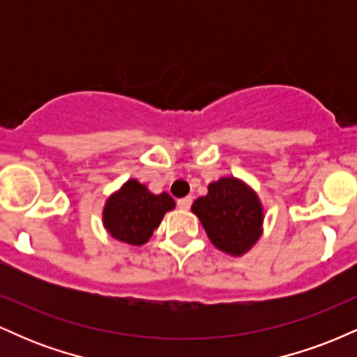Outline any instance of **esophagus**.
Returning <instances> with one entry per match:
<instances>
[{
  "instance_id": "34e87169",
  "label": "esophagus",
  "mask_w": 357,
  "mask_h": 357,
  "mask_svg": "<svg viewBox=\"0 0 357 357\" xmlns=\"http://www.w3.org/2000/svg\"><path fill=\"white\" fill-rule=\"evenodd\" d=\"M191 204H192V198H191V196H186V198L178 199V206L181 208V210H190Z\"/></svg>"
}]
</instances>
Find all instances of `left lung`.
Listing matches in <instances>:
<instances>
[{
    "instance_id": "left-lung-1",
    "label": "left lung",
    "mask_w": 357,
    "mask_h": 357,
    "mask_svg": "<svg viewBox=\"0 0 357 357\" xmlns=\"http://www.w3.org/2000/svg\"><path fill=\"white\" fill-rule=\"evenodd\" d=\"M192 213L202 221L208 238L230 255L248 252L261 235L264 210L255 191L236 178H221L196 199Z\"/></svg>"
}]
</instances>
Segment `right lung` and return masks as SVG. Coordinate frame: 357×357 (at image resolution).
Returning a JSON list of instances; mask_svg holds the SVG:
<instances>
[{"mask_svg": "<svg viewBox=\"0 0 357 357\" xmlns=\"http://www.w3.org/2000/svg\"><path fill=\"white\" fill-rule=\"evenodd\" d=\"M173 208L174 199L167 192L153 195L144 184L129 179L105 203L104 227L119 241L142 245Z\"/></svg>", "mask_w": 357, "mask_h": 357, "instance_id": "obj_1", "label": "right lung"}]
</instances>
